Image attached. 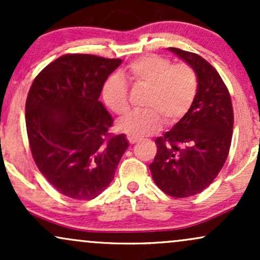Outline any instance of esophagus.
<instances>
[{"mask_svg": "<svg viewBox=\"0 0 260 260\" xmlns=\"http://www.w3.org/2000/svg\"><path fill=\"white\" fill-rule=\"evenodd\" d=\"M127 139L131 144H136L137 142H139V138H137V137H132V136H128Z\"/></svg>", "mask_w": 260, "mask_h": 260, "instance_id": "34e87169", "label": "esophagus"}]
</instances>
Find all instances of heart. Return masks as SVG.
<instances>
[{
    "mask_svg": "<svg viewBox=\"0 0 260 260\" xmlns=\"http://www.w3.org/2000/svg\"><path fill=\"white\" fill-rule=\"evenodd\" d=\"M127 76L137 84L149 86L145 106L148 109L132 111L117 122L121 132L132 137L148 136L160 129L162 118L168 123L180 121L196 99L198 80L188 64H172L159 55H145L127 66ZM106 106L117 115L129 109L128 84L118 73L109 76L101 86Z\"/></svg>",
    "mask_w": 260,
    "mask_h": 260,
    "instance_id": "1",
    "label": "heart"
}]
</instances>
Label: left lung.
<instances>
[{
    "instance_id": "obj_1",
    "label": "left lung",
    "mask_w": 260,
    "mask_h": 260,
    "mask_svg": "<svg viewBox=\"0 0 260 260\" xmlns=\"http://www.w3.org/2000/svg\"><path fill=\"white\" fill-rule=\"evenodd\" d=\"M194 71L198 89L188 112L155 140L157 153L149 165L166 194L186 198L203 192L228 159L234 129L230 92L217 71L193 52L169 47Z\"/></svg>"
}]
</instances>
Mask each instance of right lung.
I'll return each instance as SVG.
<instances>
[{
    "label": "right lung",
    "instance_id": "add662e5",
    "mask_svg": "<svg viewBox=\"0 0 260 260\" xmlns=\"http://www.w3.org/2000/svg\"><path fill=\"white\" fill-rule=\"evenodd\" d=\"M120 58L72 53L38 74L25 103V124L35 164L53 188L79 201L109 187L128 148L111 136L112 116L99 101L101 86Z\"/></svg>",
    "mask_w": 260,
    "mask_h": 260
}]
</instances>
